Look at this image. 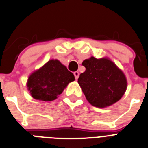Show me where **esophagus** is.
Instances as JSON below:
<instances>
[{
    "label": "esophagus",
    "instance_id": "34e87169",
    "mask_svg": "<svg viewBox=\"0 0 148 148\" xmlns=\"http://www.w3.org/2000/svg\"><path fill=\"white\" fill-rule=\"evenodd\" d=\"M74 77H75V79H78V77H79V72H78V71H74Z\"/></svg>",
    "mask_w": 148,
    "mask_h": 148
}]
</instances>
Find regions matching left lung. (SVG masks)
Masks as SVG:
<instances>
[{
	"mask_svg": "<svg viewBox=\"0 0 148 148\" xmlns=\"http://www.w3.org/2000/svg\"><path fill=\"white\" fill-rule=\"evenodd\" d=\"M85 72L78 83L87 100L97 108L111 106L122 98L127 88L125 76L112 61L91 57L82 62Z\"/></svg>",
	"mask_w": 148,
	"mask_h": 148,
	"instance_id": "obj_1",
	"label": "left lung"
}]
</instances>
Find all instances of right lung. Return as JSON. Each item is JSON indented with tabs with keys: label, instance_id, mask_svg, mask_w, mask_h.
<instances>
[{
	"label": "right lung",
	"instance_id": "right-lung-1",
	"mask_svg": "<svg viewBox=\"0 0 148 148\" xmlns=\"http://www.w3.org/2000/svg\"><path fill=\"white\" fill-rule=\"evenodd\" d=\"M74 80V74L66 66L58 60H51L30 75L27 87L34 99L52 101Z\"/></svg>",
	"mask_w": 148,
	"mask_h": 148
}]
</instances>
